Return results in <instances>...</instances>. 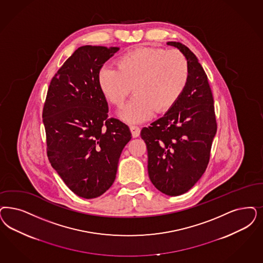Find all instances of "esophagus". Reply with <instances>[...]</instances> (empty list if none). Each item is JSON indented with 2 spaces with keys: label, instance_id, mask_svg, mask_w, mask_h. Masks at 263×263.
Masks as SVG:
<instances>
[{
  "label": "esophagus",
  "instance_id": "esophagus-1",
  "mask_svg": "<svg viewBox=\"0 0 263 263\" xmlns=\"http://www.w3.org/2000/svg\"><path fill=\"white\" fill-rule=\"evenodd\" d=\"M130 130H131L133 138L140 136V132H141L140 127L136 126V125H130Z\"/></svg>",
  "mask_w": 263,
  "mask_h": 263
}]
</instances>
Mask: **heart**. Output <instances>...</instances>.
Here are the masks:
<instances>
[{"mask_svg": "<svg viewBox=\"0 0 263 263\" xmlns=\"http://www.w3.org/2000/svg\"><path fill=\"white\" fill-rule=\"evenodd\" d=\"M118 70L103 68L98 74L100 90L109 103L119 107L130 94L135 95L119 111L129 123L143 122L156 112L172 107L185 89L190 67L177 49L137 47L121 55Z\"/></svg>", "mask_w": 263, "mask_h": 263, "instance_id": "1", "label": "heart"}]
</instances>
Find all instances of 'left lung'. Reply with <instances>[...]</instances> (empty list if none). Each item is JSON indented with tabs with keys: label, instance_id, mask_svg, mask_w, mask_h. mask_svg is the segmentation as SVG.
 I'll use <instances>...</instances> for the list:
<instances>
[{
	"label": "left lung",
	"instance_id": "1",
	"mask_svg": "<svg viewBox=\"0 0 263 263\" xmlns=\"http://www.w3.org/2000/svg\"><path fill=\"white\" fill-rule=\"evenodd\" d=\"M185 56L190 77L181 97L162 118L144 127L147 172L154 186L178 196L190 191L206 171L217 133L214 99L207 74L187 46L168 42Z\"/></svg>",
	"mask_w": 263,
	"mask_h": 263
}]
</instances>
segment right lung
I'll use <instances>...</instances> for the list:
<instances>
[{"label":"right lung","instance_id":"right-lung-1","mask_svg":"<svg viewBox=\"0 0 263 263\" xmlns=\"http://www.w3.org/2000/svg\"><path fill=\"white\" fill-rule=\"evenodd\" d=\"M119 47L83 46L52 78L43 109L47 157L66 185L92 199L116 180L122 149L131 140L129 127L108 118L98 74Z\"/></svg>","mask_w":263,"mask_h":263}]
</instances>
